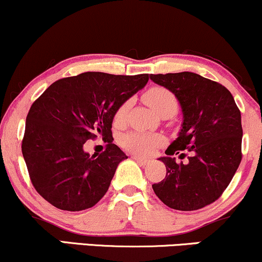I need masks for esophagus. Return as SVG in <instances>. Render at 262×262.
<instances>
[{"instance_id":"obj_1","label":"esophagus","mask_w":262,"mask_h":262,"mask_svg":"<svg viewBox=\"0 0 262 262\" xmlns=\"http://www.w3.org/2000/svg\"><path fill=\"white\" fill-rule=\"evenodd\" d=\"M132 158H134L135 161H136L137 163H140L141 165H147V164H148V163H149L148 159L141 158V157H137V156H134V157H132Z\"/></svg>"}]
</instances>
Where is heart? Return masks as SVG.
Wrapping results in <instances>:
<instances>
[{"label": "heart", "instance_id": "obj_1", "mask_svg": "<svg viewBox=\"0 0 262 262\" xmlns=\"http://www.w3.org/2000/svg\"><path fill=\"white\" fill-rule=\"evenodd\" d=\"M144 101L156 110L158 114L164 112H177L178 100L177 97L170 91L164 87H152L144 93ZM131 106V101L126 100L118 107L114 115V122L121 124L127 115L128 109ZM120 144L125 149L130 150L135 155L146 157L150 156L161 144L164 142V137L161 135L150 134L144 131H131L128 134L122 135L120 137Z\"/></svg>", "mask_w": 262, "mask_h": 262}]
</instances>
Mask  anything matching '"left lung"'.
Returning <instances> with one entry per match:
<instances>
[{
    "label": "left lung",
    "instance_id": "8db88e82",
    "mask_svg": "<svg viewBox=\"0 0 262 262\" xmlns=\"http://www.w3.org/2000/svg\"><path fill=\"white\" fill-rule=\"evenodd\" d=\"M149 77L177 97L183 112L179 136L165 150L167 157L159 158L167 175L153 184V191L174 210H200L221 198L241 164V110L224 85L198 73ZM180 150L192 153L185 165L171 157Z\"/></svg>",
    "mask_w": 262,
    "mask_h": 262
}]
</instances>
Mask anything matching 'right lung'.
Segmentation results:
<instances>
[{
    "label": "right lung",
    "mask_w": 262,
    "mask_h": 262,
    "mask_svg": "<svg viewBox=\"0 0 262 262\" xmlns=\"http://www.w3.org/2000/svg\"><path fill=\"white\" fill-rule=\"evenodd\" d=\"M147 73L84 72L54 82L30 106L21 153L33 186L63 211L93 207L127 156L113 143L112 124L124 101L148 82ZM100 134L107 149L89 156L82 146Z\"/></svg>",
    "instance_id": "1"
}]
</instances>
